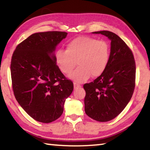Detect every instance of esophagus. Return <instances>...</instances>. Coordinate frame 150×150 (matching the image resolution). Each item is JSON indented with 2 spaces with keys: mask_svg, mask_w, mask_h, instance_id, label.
<instances>
[{
  "mask_svg": "<svg viewBox=\"0 0 150 150\" xmlns=\"http://www.w3.org/2000/svg\"><path fill=\"white\" fill-rule=\"evenodd\" d=\"M73 85H74V88H78L81 87V85L80 84H79V83H73Z\"/></svg>",
  "mask_w": 150,
  "mask_h": 150,
  "instance_id": "34e87169",
  "label": "esophagus"
}]
</instances>
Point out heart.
Instances as JSON below:
<instances>
[{
	"mask_svg": "<svg viewBox=\"0 0 150 150\" xmlns=\"http://www.w3.org/2000/svg\"><path fill=\"white\" fill-rule=\"evenodd\" d=\"M110 58V46L105 40H98L88 36H80L66 45V50L59 49L55 54L58 67L76 82L87 80L91 75L96 77L102 75L107 67Z\"/></svg>",
	"mask_w": 150,
	"mask_h": 150,
	"instance_id": "obj_1",
	"label": "heart"
}]
</instances>
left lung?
Returning <instances> with one entry per match:
<instances>
[{
	"label": "left lung",
	"mask_w": 150,
	"mask_h": 150,
	"mask_svg": "<svg viewBox=\"0 0 150 150\" xmlns=\"http://www.w3.org/2000/svg\"><path fill=\"white\" fill-rule=\"evenodd\" d=\"M110 40L107 67L93 82L83 85L85 111L98 122H108L120 115L132 96L136 81V63L132 50L118 35L99 31Z\"/></svg>",
	"instance_id": "left-lung-1"
}]
</instances>
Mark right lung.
Here are the masks:
<instances>
[{"label":"right lung","mask_w":150,"mask_h":150,"mask_svg":"<svg viewBox=\"0 0 150 150\" xmlns=\"http://www.w3.org/2000/svg\"><path fill=\"white\" fill-rule=\"evenodd\" d=\"M65 32L35 33L17 45L12 54L11 72L14 95L32 118L50 123L63 112L73 83L58 67L54 52L67 36Z\"/></svg>","instance_id":"1"}]
</instances>
